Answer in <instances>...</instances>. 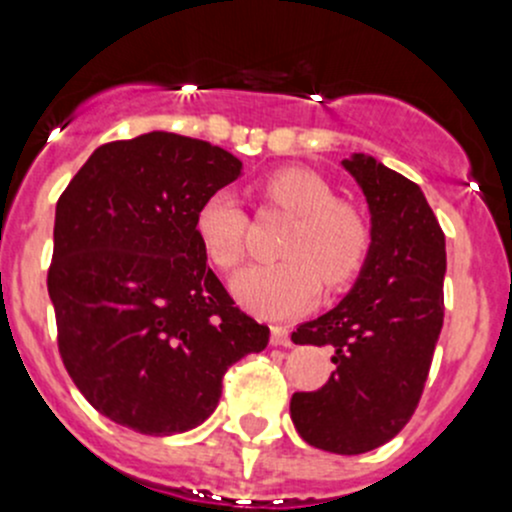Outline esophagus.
Here are the masks:
<instances>
[{
    "label": "esophagus",
    "mask_w": 512,
    "mask_h": 512,
    "mask_svg": "<svg viewBox=\"0 0 512 512\" xmlns=\"http://www.w3.org/2000/svg\"><path fill=\"white\" fill-rule=\"evenodd\" d=\"M272 347H289L292 339H289V329L287 327H272V337H270Z\"/></svg>",
    "instance_id": "obj_1"
}]
</instances>
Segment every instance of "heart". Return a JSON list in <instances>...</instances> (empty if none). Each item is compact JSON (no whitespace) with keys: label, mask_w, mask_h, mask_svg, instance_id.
I'll list each match as a JSON object with an SVG mask.
<instances>
[{"label":"heart","mask_w":512,"mask_h":512,"mask_svg":"<svg viewBox=\"0 0 512 512\" xmlns=\"http://www.w3.org/2000/svg\"><path fill=\"white\" fill-rule=\"evenodd\" d=\"M277 205L297 215L289 230L285 260L247 265L232 277L237 302L270 319H287L312 307L324 285L344 287L359 272L369 232L354 208L334 203V190L307 168H282L265 183ZM210 260L232 270L245 255L247 215L232 190L220 188L203 200L195 218Z\"/></svg>","instance_id":"b5f03b06"}]
</instances>
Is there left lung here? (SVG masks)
I'll list each match as a JSON object with an SVG mask.
<instances>
[{"instance_id": "left-lung-1", "label": "left lung", "mask_w": 512, "mask_h": 512, "mask_svg": "<svg viewBox=\"0 0 512 512\" xmlns=\"http://www.w3.org/2000/svg\"><path fill=\"white\" fill-rule=\"evenodd\" d=\"M342 168L369 208V250L342 302L299 324L294 344L334 352L327 384L294 394V428L314 448L356 456L396 436L414 416L443 327L446 237L426 195L366 153Z\"/></svg>"}]
</instances>
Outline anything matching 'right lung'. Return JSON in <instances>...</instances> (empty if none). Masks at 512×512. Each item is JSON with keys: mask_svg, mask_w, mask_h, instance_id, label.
I'll list each match as a JSON object with an SVG mask.
<instances>
[{"mask_svg": "<svg viewBox=\"0 0 512 512\" xmlns=\"http://www.w3.org/2000/svg\"><path fill=\"white\" fill-rule=\"evenodd\" d=\"M242 160L151 131L96 148L56 203L49 297L66 371L91 406L146 436L200 426L223 374L270 329L235 307L195 218Z\"/></svg>", "mask_w": 512, "mask_h": 512, "instance_id": "obj_1", "label": "right lung"}]
</instances>
